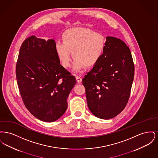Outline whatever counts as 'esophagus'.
I'll return each instance as SVG.
<instances>
[{"label": "esophagus", "instance_id": "esophagus-1", "mask_svg": "<svg viewBox=\"0 0 158 158\" xmlns=\"http://www.w3.org/2000/svg\"><path fill=\"white\" fill-rule=\"evenodd\" d=\"M76 79L78 83L82 82V78L79 76H76Z\"/></svg>", "mask_w": 158, "mask_h": 158}]
</instances>
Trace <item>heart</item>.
<instances>
[{"mask_svg": "<svg viewBox=\"0 0 158 158\" xmlns=\"http://www.w3.org/2000/svg\"><path fill=\"white\" fill-rule=\"evenodd\" d=\"M62 40L55 43V52L61 65L65 68L70 65L72 52L74 71L96 65L103 55L106 43L102 34L80 27L66 31Z\"/></svg>", "mask_w": 158, "mask_h": 158, "instance_id": "obj_1", "label": "heart"}]
</instances>
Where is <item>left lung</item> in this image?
Instances as JSON below:
<instances>
[{
    "label": "left lung",
    "mask_w": 158,
    "mask_h": 158,
    "mask_svg": "<svg viewBox=\"0 0 158 158\" xmlns=\"http://www.w3.org/2000/svg\"><path fill=\"white\" fill-rule=\"evenodd\" d=\"M102 57L82 79L88 108L108 120L124 109L130 97L135 66L130 50L121 40L106 37Z\"/></svg>",
    "instance_id": "left-lung-1"
}]
</instances>
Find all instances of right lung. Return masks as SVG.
I'll return each mask as SVG.
<instances>
[{"label": "right lung", "mask_w": 158, "mask_h": 158, "mask_svg": "<svg viewBox=\"0 0 158 158\" xmlns=\"http://www.w3.org/2000/svg\"><path fill=\"white\" fill-rule=\"evenodd\" d=\"M54 45L53 39L27 38L21 46L16 66L24 104L44 122L55 121L64 114L69 95L76 83L75 77L60 65Z\"/></svg>", "instance_id": "add662e5"}]
</instances>
